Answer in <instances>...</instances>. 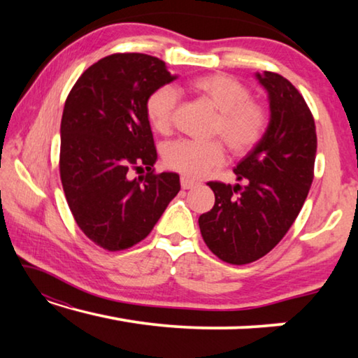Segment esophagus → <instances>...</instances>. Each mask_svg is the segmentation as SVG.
<instances>
[{"mask_svg": "<svg viewBox=\"0 0 358 358\" xmlns=\"http://www.w3.org/2000/svg\"><path fill=\"white\" fill-rule=\"evenodd\" d=\"M180 181H181V187H183V189H191V187L197 185V181L191 180L189 177H181Z\"/></svg>", "mask_w": 358, "mask_h": 358, "instance_id": "1", "label": "esophagus"}]
</instances>
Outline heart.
<instances>
[{"instance_id":"obj_1","label":"heart","mask_w":358,"mask_h":358,"mask_svg":"<svg viewBox=\"0 0 358 358\" xmlns=\"http://www.w3.org/2000/svg\"><path fill=\"white\" fill-rule=\"evenodd\" d=\"M186 90L199 96L217 112L211 132L221 136L230 153L245 155L264 137L268 115L260 102L251 99V90L227 74H210L192 78ZM177 92L172 87L155 90L147 99V117L153 128L167 134L172 129L177 107ZM166 164L187 177H203L224 159V145L217 138L208 142H172L164 150Z\"/></svg>"}]
</instances>
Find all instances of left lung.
<instances>
[{"mask_svg":"<svg viewBox=\"0 0 358 358\" xmlns=\"http://www.w3.org/2000/svg\"><path fill=\"white\" fill-rule=\"evenodd\" d=\"M256 78L268 94V126L234 169L243 185L210 181L215 207L199 217L211 252L234 265L265 256L286 235L311 187L317 150L314 118L299 90L275 72Z\"/></svg>","mask_w":358,"mask_h":358,"instance_id":"8db88e82","label":"left lung"}]
</instances>
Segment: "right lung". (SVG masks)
I'll return each mask as SVG.
<instances>
[{
    "mask_svg": "<svg viewBox=\"0 0 358 358\" xmlns=\"http://www.w3.org/2000/svg\"><path fill=\"white\" fill-rule=\"evenodd\" d=\"M178 76L145 53H115L78 77L62 118L59 175L77 226L96 245L121 251L155 227L180 191L175 172L153 173L157 159L147 99ZM147 165L131 180L129 169Z\"/></svg>",
    "mask_w": 358,
    "mask_h": 358,
    "instance_id": "obj_1",
    "label": "right lung"
}]
</instances>
